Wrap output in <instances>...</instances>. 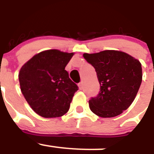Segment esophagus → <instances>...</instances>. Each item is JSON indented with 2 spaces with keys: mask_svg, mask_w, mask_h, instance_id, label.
<instances>
[{
  "mask_svg": "<svg viewBox=\"0 0 154 154\" xmlns=\"http://www.w3.org/2000/svg\"><path fill=\"white\" fill-rule=\"evenodd\" d=\"M83 82L82 81H81V82H80L78 84V87H79V88H80V90H82L83 89Z\"/></svg>",
  "mask_w": 154,
  "mask_h": 154,
  "instance_id": "1",
  "label": "esophagus"
}]
</instances>
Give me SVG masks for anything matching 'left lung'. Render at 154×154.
I'll use <instances>...</instances> for the list:
<instances>
[{"label": "left lung", "instance_id": "left-lung-1", "mask_svg": "<svg viewBox=\"0 0 154 154\" xmlns=\"http://www.w3.org/2000/svg\"><path fill=\"white\" fill-rule=\"evenodd\" d=\"M95 68L100 83L97 96L89 100L90 109L100 117L118 116L131 106L142 82L140 62L118 51L84 54Z\"/></svg>", "mask_w": 154, "mask_h": 154}]
</instances>
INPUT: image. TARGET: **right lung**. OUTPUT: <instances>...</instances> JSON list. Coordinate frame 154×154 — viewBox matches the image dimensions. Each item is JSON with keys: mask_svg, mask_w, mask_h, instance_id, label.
Here are the masks:
<instances>
[{"mask_svg": "<svg viewBox=\"0 0 154 154\" xmlns=\"http://www.w3.org/2000/svg\"><path fill=\"white\" fill-rule=\"evenodd\" d=\"M74 53L48 50L34 55L19 73L20 90L35 113L46 118L68 111L78 87L65 70Z\"/></svg>", "mask_w": 154, "mask_h": 154, "instance_id": "obj_1", "label": "right lung"}]
</instances>
